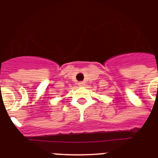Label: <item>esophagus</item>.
Wrapping results in <instances>:
<instances>
[{
	"label": "esophagus",
	"mask_w": 158,
	"mask_h": 158,
	"mask_svg": "<svg viewBox=\"0 0 158 158\" xmlns=\"http://www.w3.org/2000/svg\"><path fill=\"white\" fill-rule=\"evenodd\" d=\"M78 85H79V87H83V86L85 85V83H83V82H79V83H78Z\"/></svg>",
	"instance_id": "obj_1"
}]
</instances>
